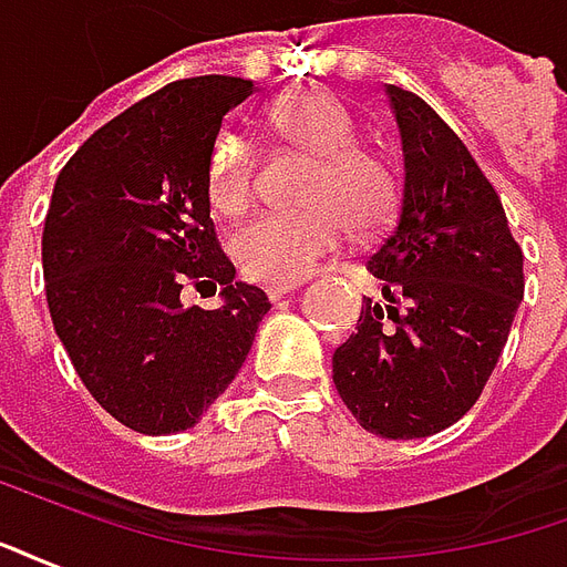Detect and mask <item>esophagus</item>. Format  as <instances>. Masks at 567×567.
<instances>
[{
    "label": "esophagus",
    "instance_id": "1",
    "mask_svg": "<svg viewBox=\"0 0 567 567\" xmlns=\"http://www.w3.org/2000/svg\"><path fill=\"white\" fill-rule=\"evenodd\" d=\"M300 285H303V282H276V285H267V297H270V300H279V297H285V295H295Z\"/></svg>",
    "mask_w": 567,
    "mask_h": 567
}]
</instances>
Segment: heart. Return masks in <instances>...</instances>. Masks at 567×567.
Instances as JSON below:
<instances>
[{
    "mask_svg": "<svg viewBox=\"0 0 567 567\" xmlns=\"http://www.w3.org/2000/svg\"><path fill=\"white\" fill-rule=\"evenodd\" d=\"M267 124L288 148L312 161L295 215H260L234 236V258L255 282H297L343 246L349 224L377 234L392 221L401 187L392 163L358 142L355 117L331 91L285 93ZM206 194L221 215H243L258 197V161L251 142L227 133L212 145Z\"/></svg>",
    "mask_w": 567,
    "mask_h": 567,
    "instance_id": "1",
    "label": "heart"
}]
</instances>
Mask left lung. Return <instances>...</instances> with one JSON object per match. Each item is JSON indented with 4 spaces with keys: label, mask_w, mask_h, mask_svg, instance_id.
Returning a JSON list of instances; mask_svg holds the SVG:
<instances>
[{
    "label": "left lung",
    "mask_w": 567,
    "mask_h": 567,
    "mask_svg": "<svg viewBox=\"0 0 567 567\" xmlns=\"http://www.w3.org/2000/svg\"><path fill=\"white\" fill-rule=\"evenodd\" d=\"M385 93L404 148L398 215L368 258L385 307L361 303L358 331L333 352V385L364 431L413 440L476 404L525 276L498 194L455 130L416 93Z\"/></svg>",
    "instance_id": "obj_1"
}]
</instances>
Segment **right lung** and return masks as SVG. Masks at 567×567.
<instances>
[{"label":"right lung","mask_w":567,"mask_h":567,"mask_svg":"<svg viewBox=\"0 0 567 567\" xmlns=\"http://www.w3.org/2000/svg\"><path fill=\"white\" fill-rule=\"evenodd\" d=\"M248 79L197 75L151 93L84 142L44 218L48 309L72 368L109 416L140 434L194 427L234 382L270 300L234 282L209 218L206 166ZM182 284L221 287L185 310Z\"/></svg>","instance_id":"right-lung-1"}]
</instances>
